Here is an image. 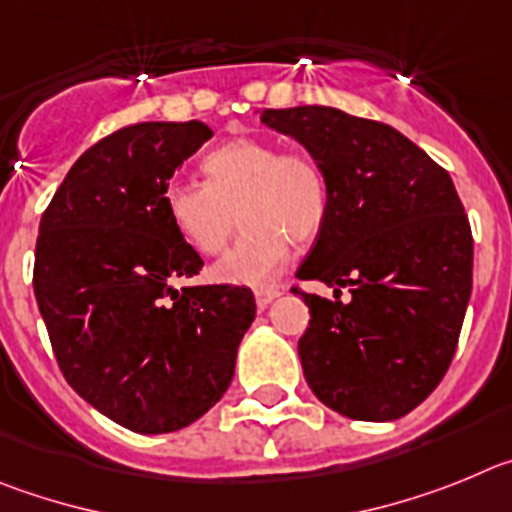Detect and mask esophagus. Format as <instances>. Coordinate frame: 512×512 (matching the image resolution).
<instances>
[{"mask_svg":"<svg viewBox=\"0 0 512 512\" xmlns=\"http://www.w3.org/2000/svg\"><path fill=\"white\" fill-rule=\"evenodd\" d=\"M278 296H280V288H278V285H273V288H257V290H255V303H257V308H260V311H265V308L270 306V303H273Z\"/></svg>","mask_w":512,"mask_h":512,"instance_id":"obj_1","label":"esophagus"}]
</instances>
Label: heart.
<instances>
[{
	"mask_svg": "<svg viewBox=\"0 0 512 512\" xmlns=\"http://www.w3.org/2000/svg\"><path fill=\"white\" fill-rule=\"evenodd\" d=\"M201 168L206 183H170L163 204L173 229L201 255L224 250L239 214L245 232L211 270L219 283L267 285L285 267L293 242L306 245L324 229L329 183L308 155L239 137L211 150Z\"/></svg>",
	"mask_w": 512,
	"mask_h": 512,
	"instance_id": "1",
	"label": "heart"
}]
</instances>
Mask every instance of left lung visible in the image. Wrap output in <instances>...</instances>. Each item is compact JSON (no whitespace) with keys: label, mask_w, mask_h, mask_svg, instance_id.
I'll return each instance as SVG.
<instances>
[{"label":"left lung","mask_w":512,"mask_h":512,"mask_svg":"<svg viewBox=\"0 0 512 512\" xmlns=\"http://www.w3.org/2000/svg\"><path fill=\"white\" fill-rule=\"evenodd\" d=\"M260 119L296 140L329 183V216L296 273L334 288V298L301 293L308 388L354 421L403 418L449 370L472 296V229L457 188L390 124L334 107L265 109Z\"/></svg>","instance_id":"1"}]
</instances>
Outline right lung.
I'll return each mask as SVG.
<instances>
[{
    "mask_svg": "<svg viewBox=\"0 0 512 512\" xmlns=\"http://www.w3.org/2000/svg\"><path fill=\"white\" fill-rule=\"evenodd\" d=\"M214 132L142 122L89 147L40 219L35 298L73 390L137 434L191 426L227 393L255 296L186 285L204 260L165 214V188Z\"/></svg>",
    "mask_w": 512,
    "mask_h": 512,
    "instance_id": "obj_1",
    "label": "right lung"
}]
</instances>
